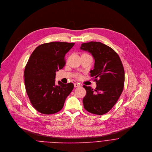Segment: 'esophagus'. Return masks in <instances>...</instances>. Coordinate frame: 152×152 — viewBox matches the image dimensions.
Returning a JSON list of instances; mask_svg holds the SVG:
<instances>
[{
    "label": "esophagus",
    "instance_id": "34e87169",
    "mask_svg": "<svg viewBox=\"0 0 152 152\" xmlns=\"http://www.w3.org/2000/svg\"><path fill=\"white\" fill-rule=\"evenodd\" d=\"M74 87H80V84H78V83H74Z\"/></svg>",
    "mask_w": 152,
    "mask_h": 152
}]
</instances>
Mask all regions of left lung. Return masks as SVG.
Instances as JSON below:
<instances>
[{"instance_id": "obj_1", "label": "left lung", "mask_w": 152, "mask_h": 152, "mask_svg": "<svg viewBox=\"0 0 152 152\" xmlns=\"http://www.w3.org/2000/svg\"><path fill=\"white\" fill-rule=\"evenodd\" d=\"M80 49L91 53L94 59L90 75L97 84L95 90L83 86L87 92L83 100L84 108L92 114H104L115 105L123 90L124 70L122 62L114 50L100 42L82 44Z\"/></svg>"}]
</instances>
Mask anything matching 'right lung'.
Segmentation results:
<instances>
[{
  "mask_svg": "<svg viewBox=\"0 0 152 152\" xmlns=\"http://www.w3.org/2000/svg\"><path fill=\"white\" fill-rule=\"evenodd\" d=\"M74 43L52 42L40 45L32 53L24 72L25 85L33 107L39 113L52 114L60 111L74 84L58 81L56 72L65 65V55Z\"/></svg>",
  "mask_w": 152,
  "mask_h": 152,
  "instance_id": "1",
  "label": "right lung"
}]
</instances>
